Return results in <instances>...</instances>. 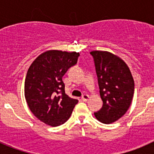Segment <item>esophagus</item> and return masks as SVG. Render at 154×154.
Masks as SVG:
<instances>
[{
  "instance_id": "1",
  "label": "esophagus",
  "mask_w": 154,
  "mask_h": 154,
  "mask_svg": "<svg viewBox=\"0 0 154 154\" xmlns=\"http://www.w3.org/2000/svg\"><path fill=\"white\" fill-rule=\"evenodd\" d=\"M89 95H87V94H84V95H82V100L84 102H86L88 99H89Z\"/></svg>"
}]
</instances>
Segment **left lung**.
<instances>
[{
    "mask_svg": "<svg viewBox=\"0 0 154 154\" xmlns=\"http://www.w3.org/2000/svg\"><path fill=\"white\" fill-rule=\"evenodd\" d=\"M103 107L94 113L103 123L110 124L120 119L130 106L134 81L124 61L109 51H92Z\"/></svg>",
    "mask_w": 154,
    "mask_h": 154,
    "instance_id": "left-lung-1",
    "label": "left lung"
}]
</instances>
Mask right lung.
Returning a JSON list of instances; mask_svg holds the SVG:
<instances>
[{"label": "right lung", "instance_id": "add662e5", "mask_svg": "<svg viewBox=\"0 0 154 154\" xmlns=\"http://www.w3.org/2000/svg\"><path fill=\"white\" fill-rule=\"evenodd\" d=\"M79 52L50 50L32 62L24 82V96L31 112L51 126L65 123L78 99L65 94L62 77L77 63Z\"/></svg>", "mask_w": 154, "mask_h": 154}]
</instances>
